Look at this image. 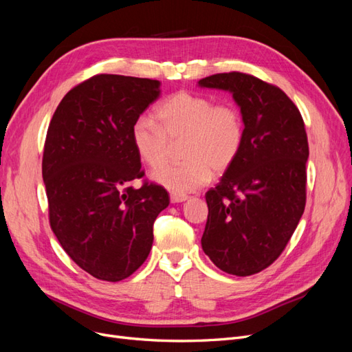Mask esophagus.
Segmentation results:
<instances>
[{
  "mask_svg": "<svg viewBox=\"0 0 352 352\" xmlns=\"http://www.w3.org/2000/svg\"><path fill=\"white\" fill-rule=\"evenodd\" d=\"M186 199H188L186 194H180V192H172V194H170V201H172L173 204H176V202H184Z\"/></svg>",
  "mask_w": 352,
  "mask_h": 352,
  "instance_id": "34e87169",
  "label": "esophagus"
}]
</instances>
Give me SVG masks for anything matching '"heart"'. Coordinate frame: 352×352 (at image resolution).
I'll return each instance as SVG.
<instances>
[{
	"instance_id": "1",
	"label": "heart",
	"mask_w": 352,
	"mask_h": 352,
	"mask_svg": "<svg viewBox=\"0 0 352 352\" xmlns=\"http://www.w3.org/2000/svg\"><path fill=\"white\" fill-rule=\"evenodd\" d=\"M155 120L140 117L131 129V140L138 157L151 167L164 161L170 142L184 140V162L161 164L151 173L157 184L175 192L204 186L212 170L226 172L243 146V117L233 102H216L207 95L180 91L158 105Z\"/></svg>"
}]
</instances>
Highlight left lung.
Instances as JSON below:
<instances>
[{"mask_svg": "<svg viewBox=\"0 0 352 352\" xmlns=\"http://www.w3.org/2000/svg\"><path fill=\"white\" fill-rule=\"evenodd\" d=\"M198 83L232 92L245 124L236 162L206 194L202 250L223 272L255 274L279 258L305 208L302 116L280 88L247 73H217Z\"/></svg>", "mask_w": 352, "mask_h": 352, "instance_id": "left-lung-1", "label": "left lung"}]
</instances>
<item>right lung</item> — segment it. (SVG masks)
Here are the masks:
<instances>
[{"mask_svg": "<svg viewBox=\"0 0 352 352\" xmlns=\"http://www.w3.org/2000/svg\"><path fill=\"white\" fill-rule=\"evenodd\" d=\"M160 95V82L95 74L70 89L52 116L42 157L50 226L69 257L94 278L119 282L153 247L167 190L144 180L131 129Z\"/></svg>", "mask_w": 352, "mask_h": 352, "instance_id": "add662e5", "label": "right lung"}]
</instances>
